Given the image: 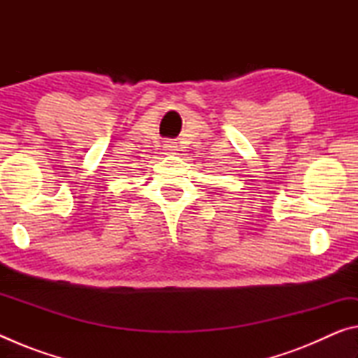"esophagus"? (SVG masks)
<instances>
[{"label": "esophagus", "instance_id": "esophagus-1", "mask_svg": "<svg viewBox=\"0 0 358 358\" xmlns=\"http://www.w3.org/2000/svg\"><path fill=\"white\" fill-rule=\"evenodd\" d=\"M164 150L167 151V153H171V155H173L175 151L178 150V147H177V142H172V141H167L166 143H164Z\"/></svg>", "mask_w": 358, "mask_h": 358}]
</instances>
